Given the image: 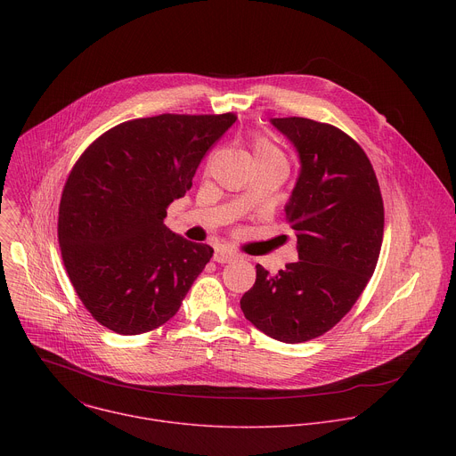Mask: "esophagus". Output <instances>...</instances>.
Masks as SVG:
<instances>
[{
    "label": "esophagus",
    "instance_id": "1",
    "mask_svg": "<svg viewBox=\"0 0 456 456\" xmlns=\"http://www.w3.org/2000/svg\"><path fill=\"white\" fill-rule=\"evenodd\" d=\"M236 257H238V254L232 252V250H227V248H216V252H215V262L216 264H229Z\"/></svg>",
    "mask_w": 456,
    "mask_h": 456
}]
</instances>
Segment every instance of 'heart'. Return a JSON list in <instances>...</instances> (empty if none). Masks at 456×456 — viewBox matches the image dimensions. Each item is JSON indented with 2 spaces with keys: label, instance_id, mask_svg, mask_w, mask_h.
I'll return each instance as SVG.
<instances>
[{
  "label": "heart",
  "instance_id": "obj_1",
  "mask_svg": "<svg viewBox=\"0 0 456 456\" xmlns=\"http://www.w3.org/2000/svg\"><path fill=\"white\" fill-rule=\"evenodd\" d=\"M252 155L254 159L257 157H274V159H283L281 151L265 137H256L252 141Z\"/></svg>",
  "mask_w": 456,
  "mask_h": 456
}]
</instances>
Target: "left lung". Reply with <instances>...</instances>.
Wrapping results in <instances>:
<instances>
[{"label": "left lung", "mask_w": 456, "mask_h": 456, "mask_svg": "<svg viewBox=\"0 0 456 456\" xmlns=\"http://www.w3.org/2000/svg\"><path fill=\"white\" fill-rule=\"evenodd\" d=\"M271 122L301 162L285 206L299 259L274 276L256 265L240 306L257 330L294 345L329 332L362 294L382 245L384 206L370 159L339 127L303 117Z\"/></svg>", "instance_id": "8db88e82"}]
</instances>
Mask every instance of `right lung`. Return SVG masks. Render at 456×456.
Masks as SVG:
<instances>
[{
  "mask_svg": "<svg viewBox=\"0 0 456 456\" xmlns=\"http://www.w3.org/2000/svg\"><path fill=\"white\" fill-rule=\"evenodd\" d=\"M234 113L122 122L94 141L64 183L57 238L69 278L102 327L137 336L180 308L213 248L164 225Z\"/></svg>",
  "mask_w": 456,
  "mask_h": 456,
  "instance_id": "1",
  "label": "right lung"
}]
</instances>
